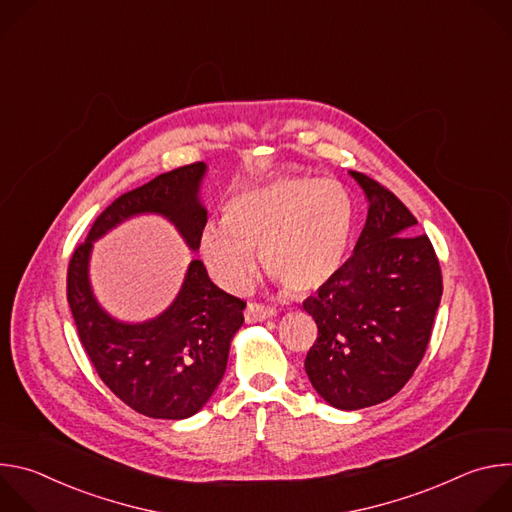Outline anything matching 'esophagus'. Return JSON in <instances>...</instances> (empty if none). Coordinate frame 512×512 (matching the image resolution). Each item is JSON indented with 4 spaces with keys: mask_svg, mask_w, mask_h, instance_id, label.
<instances>
[{
    "mask_svg": "<svg viewBox=\"0 0 512 512\" xmlns=\"http://www.w3.org/2000/svg\"><path fill=\"white\" fill-rule=\"evenodd\" d=\"M275 316V310L269 306H261V304H249L245 310V320L247 324H255V322H263Z\"/></svg>",
    "mask_w": 512,
    "mask_h": 512,
    "instance_id": "1",
    "label": "esophagus"
}]
</instances>
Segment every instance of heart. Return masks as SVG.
Wrapping results in <instances>:
<instances>
[{
  "mask_svg": "<svg viewBox=\"0 0 512 512\" xmlns=\"http://www.w3.org/2000/svg\"><path fill=\"white\" fill-rule=\"evenodd\" d=\"M356 229V202L336 180L279 176L235 194L223 223L208 221L198 239L202 263L216 285L241 294L257 271L294 294H310L344 267Z\"/></svg>",
  "mask_w": 512,
  "mask_h": 512,
  "instance_id": "b5f03b06",
  "label": "heart"
}]
</instances>
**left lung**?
<instances>
[{"label":"left lung","instance_id":"left-lung-1","mask_svg":"<svg viewBox=\"0 0 512 512\" xmlns=\"http://www.w3.org/2000/svg\"><path fill=\"white\" fill-rule=\"evenodd\" d=\"M369 202L367 223L340 273L304 302L318 324L306 356L316 393L356 411L399 393L421 362L442 300L440 261L409 208L350 172Z\"/></svg>","mask_w":512,"mask_h":512}]
</instances>
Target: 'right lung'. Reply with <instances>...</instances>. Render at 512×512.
<instances>
[{
	"label": "right lung",
	"instance_id": "right-lung-1",
	"mask_svg": "<svg viewBox=\"0 0 512 512\" xmlns=\"http://www.w3.org/2000/svg\"><path fill=\"white\" fill-rule=\"evenodd\" d=\"M208 166L190 164L143 184L107 206L68 265L66 298L79 338L101 381L131 409L154 419L198 413L221 383L245 302L216 287L200 259H192L174 302L156 318L125 322L111 316L91 285L95 241L141 214H158L198 251L206 225L200 200Z\"/></svg>",
	"mask_w": 512,
	"mask_h": 512
}]
</instances>
